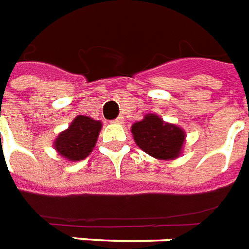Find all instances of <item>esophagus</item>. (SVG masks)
<instances>
[{
  "mask_svg": "<svg viewBox=\"0 0 249 249\" xmlns=\"http://www.w3.org/2000/svg\"><path fill=\"white\" fill-rule=\"evenodd\" d=\"M113 123H115V124H123V123H124V117L119 116L116 120H113Z\"/></svg>",
  "mask_w": 249,
  "mask_h": 249,
  "instance_id": "obj_1",
  "label": "esophagus"
}]
</instances>
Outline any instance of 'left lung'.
Here are the masks:
<instances>
[{
  "label": "left lung",
  "instance_id": "1",
  "mask_svg": "<svg viewBox=\"0 0 249 249\" xmlns=\"http://www.w3.org/2000/svg\"><path fill=\"white\" fill-rule=\"evenodd\" d=\"M134 142L142 151L159 160H174L183 153L187 134L184 129L164 121L155 113H146L132 125Z\"/></svg>",
  "mask_w": 249,
  "mask_h": 249
}]
</instances>
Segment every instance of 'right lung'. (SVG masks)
<instances>
[{
  "label": "right lung",
  "mask_w": 249,
  "mask_h": 249,
  "mask_svg": "<svg viewBox=\"0 0 249 249\" xmlns=\"http://www.w3.org/2000/svg\"><path fill=\"white\" fill-rule=\"evenodd\" d=\"M102 125V121L94 120L90 116L78 115L71 121L69 128L57 136L53 141V147L57 154L61 155L66 160H83L94 150Z\"/></svg>",
  "instance_id": "1"
}]
</instances>
